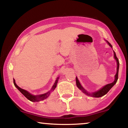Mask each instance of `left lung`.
Listing matches in <instances>:
<instances>
[{
    "instance_id": "8db88e82",
    "label": "left lung",
    "mask_w": 128,
    "mask_h": 128,
    "mask_svg": "<svg viewBox=\"0 0 128 128\" xmlns=\"http://www.w3.org/2000/svg\"><path fill=\"white\" fill-rule=\"evenodd\" d=\"M108 42V44L109 45V46H110V47L112 48V46L111 44L109 43ZM114 58L116 60V62H117V73L115 75V80L114 82H113L110 83V84H108L106 85V86H104L103 88H102L100 90H99L97 91V92H94V93H88L86 92V91L84 90V88H82V86H81V84H80V82H79V81L78 80V78H76V85H77V86L78 87V88L80 89L81 90H82V92L83 93H84L85 94H86V95H88V96H90L92 97H102L103 96H104L105 94H106L107 93L109 92V90H110V89L112 88L113 86H114V85L116 83L117 80H118V70H119V61L118 58H117L116 56V53L114 51Z\"/></svg>"
}]
</instances>
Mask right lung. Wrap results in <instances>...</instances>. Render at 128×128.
Masks as SVG:
<instances>
[{
	"label": "right lung",
	"instance_id": "add662e5",
	"mask_svg": "<svg viewBox=\"0 0 128 128\" xmlns=\"http://www.w3.org/2000/svg\"><path fill=\"white\" fill-rule=\"evenodd\" d=\"M58 78H57L56 82H54V84L53 86H52L51 90L49 91V92H48L47 93H45V94H42L41 95H39V96H34V95L31 94V93H30L29 92H27V90H23V89L20 88V87L16 85V84L15 81L14 79V85H15V86L18 88V90H19L20 92H21L22 94H23L24 96H25L27 99H28L30 101H32V102H38V101H40V100H44V99L46 98L48 96H50V92H51L52 90H54L56 87L57 84H58Z\"/></svg>",
	"mask_w": 128,
	"mask_h": 128
}]
</instances>
